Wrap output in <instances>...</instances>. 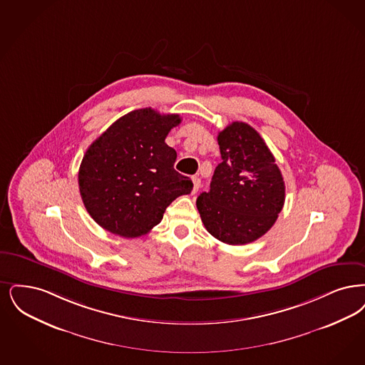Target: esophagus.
Listing matches in <instances>:
<instances>
[{
	"label": "esophagus",
	"instance_id": "1",
	"mask_svg": "<svg viewBox=\"0 0 365 365\" xmlns=\"http://www.w3.org/2000/svg\"><path fill=\"white\" fill-rule=\"evenodd\" d=\"M191 180H192V192H197L201 187V179L198 176H192Z\"/></svg>",
	"mask_w": 365,
	"mask_h": 365
}]
</instances>
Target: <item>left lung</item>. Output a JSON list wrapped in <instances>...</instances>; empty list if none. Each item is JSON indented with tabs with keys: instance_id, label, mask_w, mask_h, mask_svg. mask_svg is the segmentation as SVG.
Wrapping results in <instances>:
<instances>
[{
	"instance_id": "left-lung-1",
	"label": "left lung",
	"mask_w": 365,
	"mask_h": 365,
	"mask_svg": "<svg viewBox=\"0 0 365 365\" xmlns=\"http://www.w3.org/2000/svg\"><path fill=\"white\" fill-rule=\"evenodd\" d=\"M217 141L221 163L197 207L212 236L227 245H247L276 222L285 201L284 178L259 133L247 123L232 122Z\"/></svg>"
}]
</instances>
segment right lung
Listing matches in <instances>:
<instances>
[{"label":"right lung","mask_w":365,"mask_h":365,"mask_svg":"<svg viewBox=\"0 0 365 365\" xmlns=\"http://www.w3.org/2000/svg\"><path fill=\"white\" fill-rule=\"evenodd\" d=\"M178 114L140 108L119 118L86 152L78 170L84 206L102 228L138 237L160 222L165 207L190 194L192 182L176 173L165 137Z\"/></svg>","instance_id":"1"}]
</instances>
